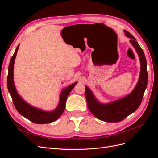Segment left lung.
<instances>
[{"label":"left lung","mask_w":158,"mask_h":158,"mask_svg":"<svg viewBox=\"0 0 158 158\" xmlns=\"http://www.w3.org/2000/svg\"><path fill=\"white\" fill-rule=\"evenodd\" d=\"M124 32L127 37L131 38V44L135 47L140 59V73L135 88L125 97L108 103H102L98 102L91 89L85 86V95L89 111L96 118L109 123L120 122L136 111L142 102L148 83L147 63L144 52L130 33L127 30H124Z\"/></svg>","instance_id":"8db88e82"}]
</instances>
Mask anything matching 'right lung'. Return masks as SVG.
I'll use <instances>...</instances> for the list:
<instances>
[{
	"label": "right lung",
	"instance_id": "obj_1",
	"mask_svg": "<svg viewBox=\"0 0 158 158\" xmlns=\"http://www.w3.org/2000/svg\"><path fill=\"white\" fill-rule=\"evenodd\" d=\"M18 45L16 47L13 56L10 61L8 66V74L7 77V86L9 93L12 99L14 106H15L18 112L21 115L30 121L36 124H46L50 123L57 120L64 112L66 106V99L71 90L73 89L77 82L70 85L67 88L62 90L60 95V100L58 106L55 109L51 111H46L44 110L31 106V105L25 102L17 92L15 85L14 82V60L18 50Z\"/></svg>",
	"mask_w": 158,
	"mask_h": 158
}]
</instances>
